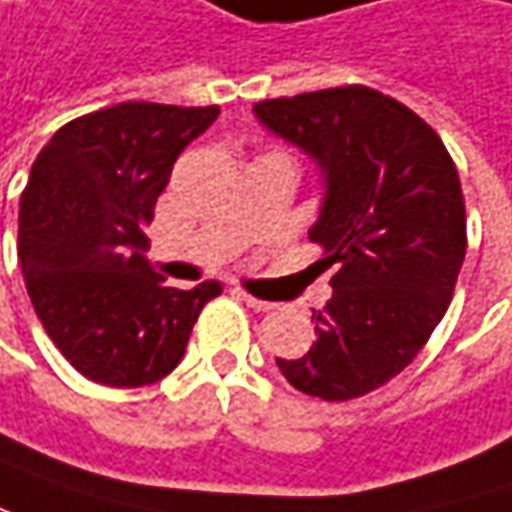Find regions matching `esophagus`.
<instances>
[{
	"label": "esophagus",
	"instance_id": "34e87169",
	"mask_svg": "<svg viewBox=\"0 0 512 512\" xmlns=\"http://www.w3.org/2000/svg\"><path fill=\"white\" fill-rule=\"evenodd\" d=\"M240 298H243V301H246V304H249L252 310H257V313H260V310H272V307H275L272 301H263V298H255V295H249V292H240Z\"/></svg>",
	"mask_w": 512,
	"mask_h": 512
}]
</instances>
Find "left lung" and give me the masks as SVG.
I'll return each instance as SVG.
<instances>
[{"mask_svg": "<svg viewBox=\"0 0 512 512\" xmlns=\"http://www.w3.org/2000/svg\"><path fill=\"white\" fill-rule=\"evenodd\" d=\"M252 112L318 167L307 234L336 263L333 295L313 310V347L275 362L310 397H362L406 368L452 301L466 255L458 170L423 118L368 86L260 101Z\"/></svg>", "mask_w": 512, "mask_h": 512, "instance_id": "obj_1", "label": "left lung"}]
</instances>
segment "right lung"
I'll return each instance as SVG.
<instances>
[{"mask_svg":"<svg viewBox=\"0 0 512 512\" xmlns=\"http://www.w3.org/2000/svg\"><path fill=\"white\" fill-rule=\"evenodd\" d=\"M220 106L127 101L57 130L19 199V263L31 304L69 365L109 388L159 382L185 356L208 281L165 286L147 260L173 162Z\"/></svg>","mask_w":512,"mask_h":512,"instance_id":"obj_1","label":"right lung"}]
</instances>
